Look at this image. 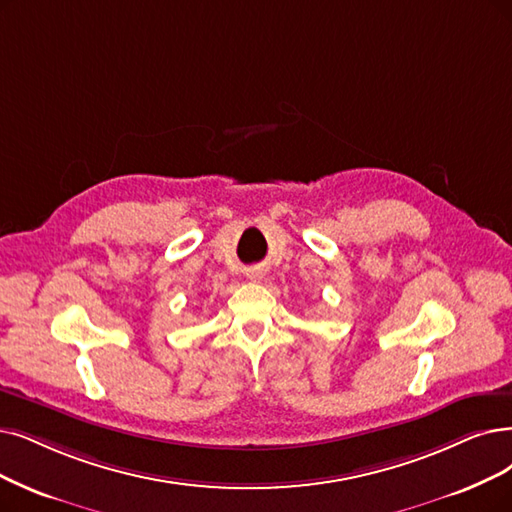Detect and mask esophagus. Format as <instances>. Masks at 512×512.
<instances>
[{"instance_id": "obj_1", "label": "esophagus", "mask_w": 512, "mask_h": 512, "mask_svg": "<svg viewBox=\"0 0 512 512\" xmlns=\"http://www.w3.org/2000/svg\"><path fill=\"white\" fill-rule=\"evenodd\" d=\"M248 277H250L252 281H258V279H260V273H258V271H252Z\"/></svg>"}]
</instances>
